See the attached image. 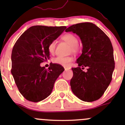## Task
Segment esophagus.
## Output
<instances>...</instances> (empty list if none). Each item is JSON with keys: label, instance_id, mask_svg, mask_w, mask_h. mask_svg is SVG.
<instances>
[{"label": "esophagus", "instance_id": "esophagus-1", "mask_svg": "<svg viewBox=\"0 0 125 125\" xmlns=\"http://www.w3.org/2000/svg\"><path fill=\"white\" fill-rule=\"evenodd\" d=\"M64 68H65V70H70V68L68 67V66H64Z\"/></svg>", "mask_w": 125, "mask_h": 125}]
</instances>
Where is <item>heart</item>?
I'll list each match as a JSON object with an SVG mask.
<instances>
[{"instance_id":"b5f03b06","label":"heart","mask_w":125,"mask_h":125,"mask_svg":"<svg viewBox=\"0 0 125 125\" xmlns=\"http://www.w3.org/2000/svg\"><path fill=\"white\" fill-rule=\"evenodd\" d=\"M62 39L65 40L66 43L71 45L70 51L73 52H77L79 51L80 47L78 44V38L75 35L71 33H68L63 36ZM57 42L56 40H52L48 45V51L50 54H53L55 52V48H56ZM73 61V57L71 56L63 57L57 56L53 59V62L55 63L59 64L62 66H68L71 62Z\"/></svg>"}]
</instances>
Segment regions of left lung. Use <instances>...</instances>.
Returning <instances> with one entry per match:
<instances>
[{
    "mask_svg": "<svg viewBox=\"0 0 125 125\" xmlns=\"http://www.w3.org/2000/svg\"><path fill=\"white\" fill-rule=\"evenodd\" d=\"M65 31L78 35L83 45L82 54L77 60L79 66L72 68V91L83 101H95L112 80L115 62L111 42L101 29L90 22L73 25ZM85 67L88 68L86 72L81 70Z\"/></svg>",
    "mask_w": 125,
    "mask_h": 125,
    "instance_id": "left-lung-1",
    "label": "left lung"
}]
</instances>
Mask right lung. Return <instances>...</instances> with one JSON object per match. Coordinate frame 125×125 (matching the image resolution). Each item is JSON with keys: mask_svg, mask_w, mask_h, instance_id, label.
Segmentation results:
<instances>
[{"mask_svg": "<svg viewBox=\"0 0 125 125\" xmlns=\"http://www.w3.org/2000/svg\"><path fill=\"white\" fill-rule=\"evenodd\" d=\"M66 26L36 25L20 36L11 54V74L21 94L32 102H38L51 94L54 85L65 69L51 63L48 70L40 63L50 59L48 45L63 32Z\"/></svg>", "mask_w": 125, "mask_h": 125, "instance_id": "right-lung-1", "label": "right lung"}]
</instances>
